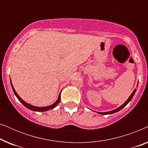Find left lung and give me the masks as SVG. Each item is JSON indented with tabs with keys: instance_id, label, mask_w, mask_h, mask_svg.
Returning a JSON list of instances; mask_svg holds the SVG:
<instances>
[{
	"instance_id": "1",
	"label": "left lung",
	"mask_w": 148,
	"mask_h": 148,
	"mask_svg": "<svg viewBox=\"0 0 148 148\" xmlns=\"http://www.w3.org/2000/svg\"><path fill=\"white\" fill-rule=\"evenodd\" d=\"M138 85V84H137ZM135 92H136V89H135V90H134V91H133V93L132 94H131V96H129V98L127 99V100L126 101V102H125L124 104H122L121 105V106H120V107H119V108H116V109H114V110H111V111H109V112H97L98 113V114H113V113H115V112H118V111H119V110H121V109L122 108H124V107L126 106V105L128 104V103L130 102V101L131 100V99L133 98V96H134V94H135Z\"/></svg>"
}]
</instances>
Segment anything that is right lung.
I'll use <instances>...</instances> for the list:
<instances>
[{
  "mask_svg": "<svg viewBox=\"0 0 148 148\" xmlns=\"http://www.w3.org/2000/svg\"><path fill=\"white\" fill-rule=\"evenodd\" d=\"M11 87H12V89H13V90L14 94H15V95L16 96V97H17V98L18 100H19L20 102H21L22 104H23L24 106H25L26 108H28V109H29V110H33V111H37V112H44V111H46V110H50V109L54 108V107L57 106V104L60 102V94H61V92H60L59 95H58V98L57 99V100H56V102H54L53 104L50 105V106H44V107H38V106H32V105L28 104V103H27V102H25V101H23L21 98H20L19 95H18L17 94V92H16V91L15 90V89H14L13 86V84H12V83H11Z\"/></svg>",
  "mask_w": 148,
  "mask_h": 148,
  "instance_id": "right-lung-1",
  "label": "right lung"
}]
</instances>
